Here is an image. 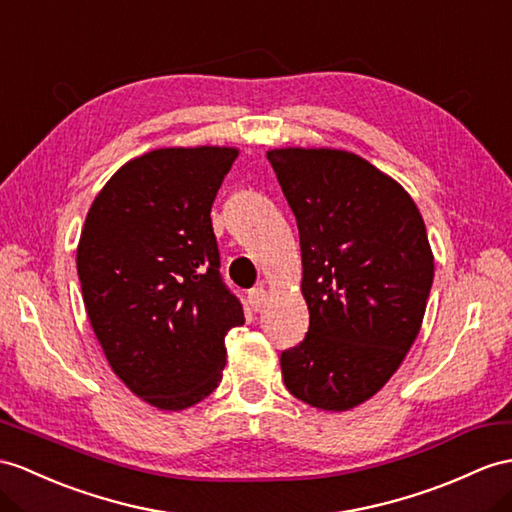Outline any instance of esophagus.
I'll return each instance as SVG.
<instances>
[{"label":"esophagus","mask_w":512,"mask_h":512,"mask_svg":"<svg viewBox=\"0 0 512 512\" xmlns=\"http://www.w3.org/2000/svg\"><path fill=\"white\" fill-rule=\"evenodd\" d=\"M267 302V291L265 289H252L249 291V306L254 310H260Z\"/></svg>","instance_id":"1"}]
</instances>
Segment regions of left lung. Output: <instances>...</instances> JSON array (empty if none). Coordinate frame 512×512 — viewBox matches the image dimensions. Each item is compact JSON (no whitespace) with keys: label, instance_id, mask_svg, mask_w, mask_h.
Instances as JSON below:
<instances>
[{"label":"left lung","instance_id":"obj_1","mask_svg":"<svg viewBox=\"0 0 512 512\" xmlns=\"http://www.w3.org/2000/svg\"><path fill=\"white\" fill-rule=\"evenodd\" d=\"M267 158L297 221L310 315L282 378L297 400L341 413L376 395L417 339L434 278L426 223L400 182L345 149Z\"/></svg>","mask_w":512,"mask_h":512}]
</instances>
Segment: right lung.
Listing matches in <instances>:
<instances>
[{
	"instance_id": "right-lung-1",
	"label": "right lung",
	"mask_w": 512,
	"mask_h": 512,
	"mask_svg": "<svg viewBox=\"0 0 512 512\" xmlns=\"http://www.w3.org/2000/svg\"><path fill=\"white\" fill-rule=\"evenodd\" d=\"M236 147H162L97 193L78 243L86 315L110 369L158 410L217 389L243 306L219 276L210 208Z\"/></svg>"
}]
</instances>
